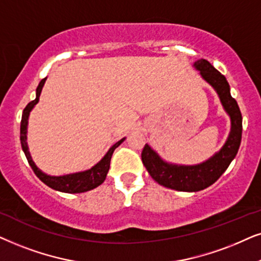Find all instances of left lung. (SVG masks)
Wrapping results in <instances>:
<instances>
[{
	"label": "left lung",
	"mask_w": 261,
	"mask_h": 261,
	"mask_svg": "<svg viewBox=\"0 0 261 261\" xmlns=\"http://www.w3.org/2000/svg\"><path fill=\"white\" fill-rule=\"evenodd\" d=\"M193 67L199 70L205 81L216 90L225 112L230 117V134L221 150L205 162L193 166L168 163L160 158L158 152L144 145L142 162L152 179L160 185L182 192H197L218 180L238 154L242 136V116L236 100L230 95V87L224 75L216 70L206 60L194 62Z\"/></svg>",
	"instance_id": "1"
}]
</instances>
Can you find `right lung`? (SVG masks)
<instances>
[{
  "instance_id": "obj_1",
  "label": "right lung",
  "mask_w": 261,
  "mask_h": 261,
  "mask_svg": "<svg viewBox=\"0 0 261 261\" xmlns=\"http://www.w3.org/2000/svg\"><path fill=\"white\" fill-rule=\"evenodd\" d=\"M45 81H46V77L41 80L39 85H38L36 99H34L33 101H31L29 105L25 107V110H23L22 112L21 125H20V141H21V147L26 155L27 161H29L31 168L33 169V172L36 173L38 178H39L45 185H47L48 187H51V189H54L56 191H60V192L65 193H82L95 189V187L101 185V184L105 181L106 175L110 169L111 158H112L114 149L119 147V145L124 142L125 138H121V140L118 141L116 144H113L112 147L109 149V151L106 152V155L90 169L61 176H52L45 174L44 172H41L40 169L38 168L36 163L33 162L32 156H31L29 150V145H27V125H29L30 112L33 110V107L37 105L38 101H39V96Z\"/></svg>"
}]
</instances>
